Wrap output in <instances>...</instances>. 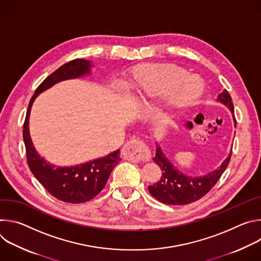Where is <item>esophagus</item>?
<instances>
[{
  "mask_svg": "<svg viewBox=\"0 0 261 261\" xmlns=\"http://www.w3.org/2000/svg\"><path fill=\"white\" fill-rule=\"evenodd\" d=\"M122 154L125 159L132 162L147 161L151 158V151L144 142L138 139H132L125 143L122 148Z\"/></svg>",
  "mask_w": 261,
  "mask_h": 261,
  "instance_id": "1",
  "label": "esophagus"
}]
</instances>
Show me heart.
<instances>
[{
    "mask_svg": "<svg viewBox=\"0 0 261 261\" xmlns=\"http://www.w3.org/2000/svg\"><path fill=\"white\" fill-rule=\"evenodd\" d=\"M122 87L129 96L142 103L163 98L167 114L171 116L193 106L202 97L205 89L203 80L188 74L186 69L154 63L131 68Z\"/></svg>",
    "mask_w": 261,
    "mask_h": 261,
    "instance_id": "b5f03b06",
    "label": "heart"
}]
</instances>
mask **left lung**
I'll return each instance as SVG.
<instances>
[{"label":"left lung","instance_id":"obj_1","mask_svg":"<svg viewBox=\"0 0 261 261\" xmlns=\"http://www.w3.org/2000/svg\"><path fill=\"white\" fill-rule=\"evenodd\" d=\"M217 101L224 104L232 114L234 126L237 122L234 119V109L232 99L229 93L224 90L217 97ZM231 152L228 157L222 162L216 169L201 176H190L179 171L162 152V148L157 144L156 156L153 158L155 163L159 165L162 170L161 178L154 185L148 186V191L160 202L172 205H184L194 202L204 196L225 171Z\"/></svg>","mask_w":261,"mask_h":261}]
</instances>
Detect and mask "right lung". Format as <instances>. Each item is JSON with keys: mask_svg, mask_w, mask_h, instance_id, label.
I'll return each instance as SVG.
<instances>
[{"mask_svg": "<svg viewBox=\"0 0 261 261\" xmlns=\"http://www.w3.org/2000/svg\"><path fill=\"white\" fill-rule=\"evenodd\" d=\"M92 63L88 60L76 59L70 61L47 76L37 88L30 100L27 116L23 124V141L25 145L29 167L35 177L56 198L69 202L82 203L91 200L105 187L106 181L115 168L122 160L120 150L80 165L61 167L47 162L41 157L33 144L29 130V119L32 105L40 93L51 88L56 84L79 79L91 73Z\"/></svg>", "mask_w": 261, "mask_h": 261, "instance_id": "obj_1", "label": "right lung"}]
</instances>
